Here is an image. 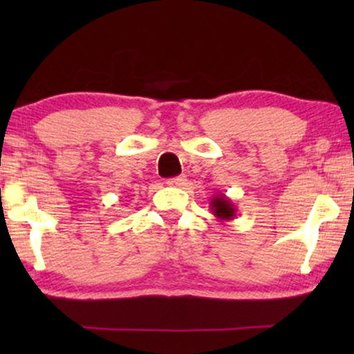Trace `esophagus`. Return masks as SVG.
Returning <instances> with one entry per match:
<instances>
[{
    "mask_svg": "<svg viewBox=\"0 0 354 354\" xmlns=\"http://www.w3.org/2000/svg\"><path fill=\"white\" fill-rule=\"evenodd\" d=\"M185 182H187L185 176H178V177L169 178L167 185H169V187H183V185H185Z\"/></svg>",
    "mask_w": 354,
    "mask_h": 354,
    "instance_id": "obj_1",
    "label": "esophagus"
}]
</instances>
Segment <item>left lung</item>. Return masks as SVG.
Instances as JSON below:
<instances>
[{
    "label": "left lung",
    "mask_w": 354,
    "mask_h": 354,
    "mask_svg": "<svg viewBox=\"0 0 354 354\" xmlns=\"http://www.w3.org/2000/svg\"><path fill=\"white\" fill-rule=\"evenodd\" d=\"M209 206H211V212L219 221H232V219H235L236 207L234 205V201H232L229 196L222 195V193H217L216 196H212Z\"/></svg>",
    "instance_id": "obj_1"
}]
</instances>
